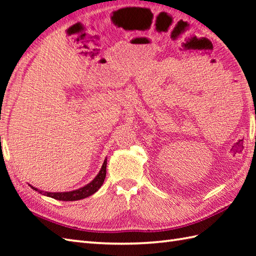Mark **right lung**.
<instances>
[{
  "label": "right lung",
  "instance_id": "1",
  "mask_svg": "<svg viewBox=\"0 0 256 256\" xmlns=\"http://www.w3.org/2000/svg\"><path fill=\"white\" fill-rule=\"evenodd\" d=\"M106 175V160L103 162V165L101 167V170L98 174L96 177L92 180L90 184H86V186L80 188L78 190H74V192H44L38 190L37 188H34L32 186V189H35L36 192L40 194H42L47 196V197H52L54 199L57 200H62V201H76V200H80V199H84L89 196L94 194L96 192L99 188L102 186L103 182H104V178Z\"/></svg>",
  "mask_w": 256,
  "mask_h": 256
}]
</instances>
